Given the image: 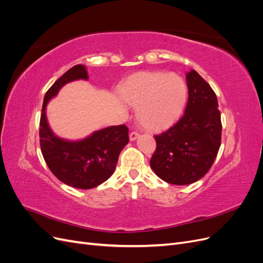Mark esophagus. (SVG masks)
I'll use <instances>...</instances> for the list:
<instances>
[{"label": "esophagus", "instance_id": "obj_1", "mask_svg": "<svg viewBox=\"0 0 263 263\" xmlns=\"http://www.w3.org/2000/svg\"><path fill=\"white\" fill-rule=\"evenodd\" d=\"M139 137V133H137V132H132L130 134H129V139L133 141V140H136L137 138Z\"/></svg>", "mask_w": 263, "mask_h": 263}]
</instances>
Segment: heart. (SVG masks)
Here are the masks:
<instances>
[{
  "instance_id": "obj_1",
  "label": "heart",
  "mask_w": 263,
  "mask_h": 263,
  "mask_svg": "<svg viewBox=\"0 0 263 263\" xmlns=\"http://www.w3.org/2000/svg\"><path fill=\"white\" fill-rule=\"evenodd\" d=\"M187 85L176 73L141 71L126 79L119 89L121 98L134 107L141 126L162 130L182 116L187 101Z\"/></svg>"
}]
</instances>
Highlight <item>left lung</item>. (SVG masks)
<instances>
[{"label":"left lung","instance_id":"obj_1","mask_svg":"<svg viewBox=\"0 0 263 263\" xmlns=\"http://www.w3.org/2000/svg\"><path fill=\"white\" fill-rule=\"evenodd\" d=\"M185 112L168 130L156 135L157 148L150 166L170 184L186 185L209 172L221 142L216 94L195 70L186 73Z\"/></svg>","mask_w":263,"mask_h":263}]
</instances>
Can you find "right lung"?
I'll return each mask as SVG.
<instances>
[{
	"label": "right lung",
	"instance_id": "add662e5",
	"mask_svg": "<svg viewBox=\"0 0 263 263\" xmlns=\"http://www.w3.org/2000/svg\"><path fill=\"white\" fill-rule=\"evenodd\" d=\"M84 66L69 69L46 92L43 103L39 137L45 161L61 182L77 189L97 187L114 173L118 156L128 144V128L125 125L110 126L94 132L82 140L69 141L55 136L46 117V106L61 87L74 80H87Z\"/></svg>",
	"mask_w": 263,
	"mask_h": 263
}]
</instances>
